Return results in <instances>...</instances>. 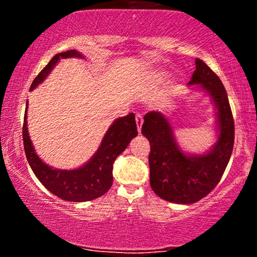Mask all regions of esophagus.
<instances>
[{
	"instance_id": "1",
	"label": "esophagus",
	"mask_w": 257,
	"mask_h": 257,
	"mask_svg": "<svg viewBox=\"0 0 257 257\" xmlns=\"http://www.w3.org/2000/svg\"><path fill=\"white\" fill-rule=\"evenodd\" d=\"M135 119H137L138 131H139V133H140L141 132V125H143V123H144V118H143V116H141L140 113H138L137 117H135Z\"/></svg>"
}]
</instances>
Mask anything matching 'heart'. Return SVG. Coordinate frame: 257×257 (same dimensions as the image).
Returning a JSON list of instances; mask_svg holds the SVG:
<instances>
[{
  "label": "heart",
  "instance_id": "heart-1",
  "mask_svg": "<svg viewBox=\"0 0 257 257\" xmlns=\"http://www.w3.org/2000/svg\"><path fill=\"white\" fill-rule=\"evenodd\" d=\"M153 81L156 82H161L162 79H163V75L162 73H156V75H153Z\"/></svg>",
  "mask_w": 257,
  "mask_h": 257
}]
</instances>
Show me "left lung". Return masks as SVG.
<instances>
[{
	"label": "left lung",
	"instance_id": "obj_1",
	"mask_svg": "<svg viewBox=\"0 0 257 257\" xmlns=\"http://www.w3.org/2000/svg\"><path fill=\"white\" fill-rule=\"evenodd\" d=\"M188 85H199L215 106L216 143L204 153L182 151L174 135L170 118L158 111L144 117L141 133L149 139L150 185L153 192L168 202L192 204L216 187L231 158L234 144V122L222 82L210 67L196 59V70Z\"/></svg>",
	"mask_w": 257,
	"mask_h": 257
}]
</instances>
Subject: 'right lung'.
Returning <instances> with one entry per match:
<instances>
[{"label": "right lung", "instance_id": "obj_1", "mask_svg": "<svg viewBox=\"0 0 257 257\" xmlns=\"http://www.w3.org/2000/svg\"><path fill=\"white\" fill-rule=\"evenodd\" d=\"M67 58L82 59L84 57L75 49L54 55L48 65L34 79L30 90H34L38 84L42 83L60 59ZM26 113L28 101L23 125V139L29 164L36 178L49 192L67 202H88L99 198L107 192L113 181L112 169L114 161L126 149L132 139L138 135L135 114L129 113L125 117H119L112 122L100 143L99 149L87 163L76 169H58L44 163L35 151L29 135Z\"/></svg>", "mask_w": 257, "mask_h": 257}]
</instances>
